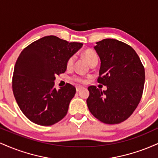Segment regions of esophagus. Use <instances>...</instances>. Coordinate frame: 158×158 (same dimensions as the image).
Returning <instances> with one entry per match:
<instances>
[{"label":"esophagus","mask_w":158,"mask_h":158,"mask_svg":"<svg viewBox=\"0 0 158 158\" xmlns=\"http://www.w3.org/2000/svg\"><path fill=\"white\" fill-rule=\"evenodd\" d=\"M82 87L81 86H77L76 87V89H77V91L78 92V91H79V90H81V89H82Z\"/></svg>","instance_id":"1"}]
</instances>
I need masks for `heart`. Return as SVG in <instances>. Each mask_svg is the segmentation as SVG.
<instances>
[{
  "label": "heart",
  "mask_w": 158,
  "mask_h": 158,
  "mask_svg": "<svg viewBox=\"0 0 158 158\" xmlns=\"http://www.w3.org/2000/svg\"><path fill=\"white\" fill-rule=\"evenodd\" d=\"M83 55H84L85 59H86L87 61L90 64L92 62L94 61H98V56L97 54L96 53L94 50H86L85 51L83 52ZM73 61H74V59L73 57H71L70 59H69L68 61V64H67V67L68 68H71L73 64ZM74 80L77 81H80V82H83L84 80L82 79H81L80 77H74Z\"/></svg>",
  "instance_id": "obj_1"
}]
</instances>
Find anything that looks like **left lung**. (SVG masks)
Masks as SVG:
<instances>
[{"mask_svg": "<svg viewBox=\"0 0 158 158\" xmlns=\"http://www.w3.org/2000/svg\"><path fill=\"white\" fill-rule=\"evenodd\" d=\"M100 59L98 82L107 90L88 87V109L106 124L127 119L138 106L143 91L145 70L135 50L117 39H106L94 47Z\"/></svg>", "mask_w": 158, "mask_h": 158, "instance_id": "obj_1", "label": "left lung"}]
</instances>
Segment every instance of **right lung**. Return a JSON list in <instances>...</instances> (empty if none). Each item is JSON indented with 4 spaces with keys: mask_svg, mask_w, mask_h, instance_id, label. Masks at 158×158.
<instances>
[{
    "mask_svg": "<svg viewBox=\"0 0 158 158\" xmlns=\"http://www.w3.org/2000/svg\"><path fill=\"white\" fill-rule=\"evenodd\" d=\"M82 45L48 35L21 52L14 68L12 90L20 109L32 123L51 126L66 116L76 88L68 83L56 90L54 81Z\"/></svg>",
    "mask_w": 158,
    "mask_h": 158,
    "instance_id": "right-lung-1",
    "label": "right lung"
}]
</instances>
